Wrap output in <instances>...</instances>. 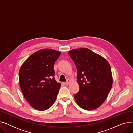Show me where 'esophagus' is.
I'll list each match as a JSON object with an SVG mask.
<instances>
[{"instance_id":"1","label":"esophagus","mask_w":133,"mask_h":133,"mask_svg":"<svg viewBox=\"0 0 133 133\" xmlns=\"http://www.w3.org/2000/svg\"><path fill=\"white\" fill-rule=\"evenodd\" d=\"M69 82H70V80H69V79H68L66 82H64V84H65V85H68L69 84Z\"/></svg>"}]
</instances>
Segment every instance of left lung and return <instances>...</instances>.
<instances>
[{
	"label": "left lung",
	"mask_w": 133,
	"mask_h": 133,
	"mask_svg": "<svg viewBox=\"0 0 133 133\" xmlns=\"http://www.w3.org/2000/svg\"><path fill=\"white\" fill-rule=\"evenodd\" d=\"M68 54L77 69L79 92L74 95L78 105L93 110L105 101L112 87L113 79L108 62L88 48L69 51Z\"/></svg>",
	"instance_id": "1"
}]
</instances>
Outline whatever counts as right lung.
Instances as JSON below:
<instances>
[{"instance_id":"add662e5","label":"right lung","mask_w":133,"mask_h":133,"mask_svg":"<svg viewBox=\"0 0 133 133\" xmlns=\"http://www.w3.org/2000/svg\"><path fill=\"white\" fill-rule=\"evenodd\" d=\"M61 52L44 49L32 54L19 72L21 90L34 108L45 110L55 102L60 83L55 81L54 65Z\"/></svg>"}]
</instances>
